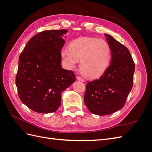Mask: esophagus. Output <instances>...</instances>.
Segmentation results:
<instances>
[{
  "instance_id": "esophagus-1",
  "label": "esophagus",
  "mask_w": 152,
  "mask_h": 152,
  "mask_svg": "<svg viewBox=\"0 0 152 152\" xmlns=\"http://www.w3.org/2000/svg\"><path fill=\"white\" fill-rule=\"evenodd\" d=\"M77 79L78 80H80V81H81V82H85V80L83 79V78H82V77H77Z\"/></svg>"
}]
</instances>
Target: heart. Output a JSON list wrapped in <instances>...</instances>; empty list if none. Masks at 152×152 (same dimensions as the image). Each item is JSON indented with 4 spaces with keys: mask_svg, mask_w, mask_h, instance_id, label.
Segmentation results:
<instances>
[{
    "mask_svg": "<svg viewBox=\"0 0 152 152\" xmlns=\"http://www.w3.org/2000/svg\"><path fill=\"white\" fill-rule=\"evenodd\" d=\"M61 58L68 68L75 67L79 61L80 70L84 76L96 79L103 75L110 66L111 47L107 41L84 37L77 39L61 51Z\"/></svg>",
    "mask_w": 152,
    "mask_h": 152,
    "instance_id": "obj_1",
    "label": "heart"
}]
</instances>
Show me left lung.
I'll use <instances>...</instances> for the list:
<instances>
[{
  "label": "left lung",
  "instance_id": "8db88e82",
  "mask_svg": "<svg viewBox=\"0 0 152 152\" xmlns=\"http://www.w3.org/2000/svg\"><path fill=\"white\" fill-rule=\"evenodd\" d=\"M104 35L111 47V64L98 79L87 83L84 94L86 106L98 115H107L123 108L132 89L135 70L129 49L112 36Z\"/></svg>",
  "mask_w": 152,
  "mask_h": 152
}]
</instances>
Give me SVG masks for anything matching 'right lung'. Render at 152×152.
Masks as SVG:
<instances>
[{
  "mask_svg": "<svg viewBox=\"0 0 152 152\" xmlns=\"http://www.w3.org/2000/svg\"><path fill=\"white\" fill-rule=\"evenodd\" d=\"M65 29L45 30L31 38L19 58L16 85L22 103L34 112L49 113L61 105V93L75 81L61 68Z\"/></svg>",
  "mask_w": 152,
  "mask_h": 152,
  "instance_id": "add662e5",
  "label": "right lung"
}]
</instances>
